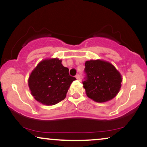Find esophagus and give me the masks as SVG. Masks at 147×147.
<instances>
[{"mask_svg":"<svg viewBox=\"0 0 147 147\" xmlns=\"http://www.w3.org/2000/svg\"><path fill=\"white\" fill-rule=\"evenodd\" d=\"M76 79H77V80H80L81 78H80V76H79V75H76Z\"/></svg>","mask_w":147,"mask_h":147,"instance_id":"obj_1","label":"esophagus"}]
</instances>
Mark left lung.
<instances>
[{"label":"left lung","mask_w":147,"mask_h":147,"mask_svg":"<svg viewBox=\"0 0 147 147\" xmlns=\"http://www.w3.org/2000/svg\"><path fill=\"white\" fill-rule=\"evenodd\" d=\"M86 77L83 82L86 94L96 102H106L117 95L122 77L113 64L104 60H90L85 63Z\"/></svg>","instance_id":"8db88e82"}]
</instances>
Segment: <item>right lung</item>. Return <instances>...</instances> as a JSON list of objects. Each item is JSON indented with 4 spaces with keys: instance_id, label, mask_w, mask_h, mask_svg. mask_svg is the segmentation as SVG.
I'll list each match as a JSON object with an SVG mask.
<instances>
[{
    "instance_id": "add662e5",
    "label": "right lung",
    "mask_w": 147,
    "mask_h": 147,
    "mask_svg": "<svg viewBox=\"0 0 147 147\" xmlns=\"http://www.w3.org/2000/svg\"><path fill=\"white\" fill-rule=\"evenodd\" d=\"M58 58L45 59L32 71L28 86L34 98L47 106H52L63 100L70 84L75 77L69 75Z\"/></svg>"
}]
</instances>
